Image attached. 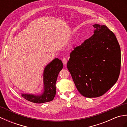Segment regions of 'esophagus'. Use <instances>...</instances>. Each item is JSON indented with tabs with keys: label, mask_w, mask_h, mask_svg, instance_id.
<instances>
[{
	"label": "esophagus",
	"mask_w": 127,
	"mask_h": 127,
	"mask_svg": "<svg viewBox=\"0 0 127 127\" xmlns=\"http://www.w3.org/2000/svg\"><path fill=\"white\" fill-rule=\"evenodd\" d=\"M62 62H63V64H64V65H65L66 64V63H67L66 59L65 58H63V59H62Z\"/></svg>",
	"instance_id": "obj_1"
}]
</instances>
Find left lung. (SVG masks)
<instances>
[{
    "mask_svg": "<svg viewBox=\"0 0 127 127\" xmlns=\"http://www.w3.org/2000/svg\"><path fill=\"white\" fill-rule=\"evenodd\" d=\"M94 34L75 47L67 68L81 94L101 96L114 86L121 69V48L116 37L106 26L93 25Z\"/></svg>",
    "mask_w": 127,
    "mask_h": 127,
    "instance_id": "obj_1",
    "label": "left lung"
}]
</instances>
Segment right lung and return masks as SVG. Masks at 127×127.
Returning a JSON list of instances; mask_svg holds the SVG:
<instances>
[{
	"instance_id": "1",
	"label": "right lung",
	"mask_w": 127,
	"mask_h": 127,
	"mask_svg": "<svg viewBox=\"0 0 127 127\" xmlns=\"http://www.w3.org/2000/svg\"><path fill=\"white\" fill-rule=\"evenodd\" d=\"M63 63L58 58H55L45 66L43 72L44 88L41 94H24L21 95L27 100L40 104L51 101L56 94V83L59 72L63 68Z\"/></svg>"
}]
</instances>
